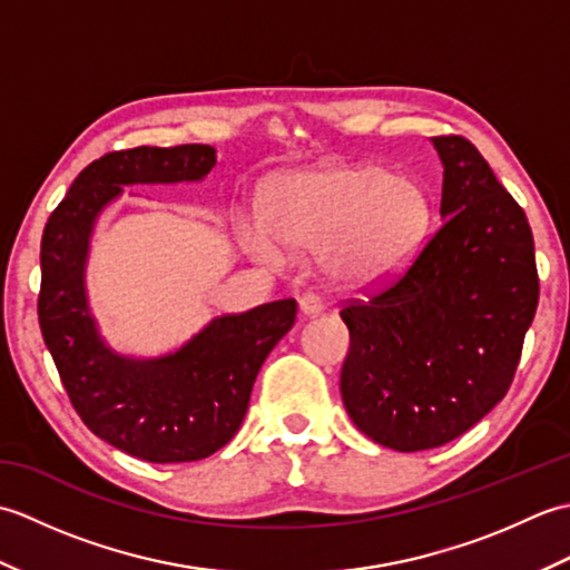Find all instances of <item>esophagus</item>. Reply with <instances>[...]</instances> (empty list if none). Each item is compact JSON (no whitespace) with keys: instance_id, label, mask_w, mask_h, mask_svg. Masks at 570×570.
<instances>
[{"instance_id":"esophagus-1","label":"esophagus","mask_w":570,"mask_h":570,"mask_svg":"<svg viewBox=\"0 0 570 570\" xmlns=\"http://www.w3.org/2000/svg\"><path fill=\"white\" fill-rule=\"evenodd\" d=\"M298 311H301V316H304V318L318 316V313L323 311V301H321V296H316V294H306L304 298L298 301Z\"/></svg>"}]
</instances>
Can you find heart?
<instances>
[{
	"label": "heart",
	"mask_w": 570,
	"mask_h": 570,
	"mask_svg": "<svg viewBox=\"0 0 570 570\" xmlns=\"http://www.w3.org/2000/svg\"><path fill=\"white\" fill-rule=\"evenodd\" d=\"M431 220L429 193L382 166L333 164L284 178L269 213L242 227V242L269 264L286 245L318 249L323 272L343 286H370L394 274Z\"/></svg>",
	"instance_id": "heart-1"
}]
</instances>
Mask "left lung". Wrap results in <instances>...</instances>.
<instances>
[{
    "label": "left lung",
    "instance_id": "1",
    "mask_svg": "<svg viewBox=\"0 0 570 570\" xmlns=\"http://www.w3.org/2000/svg\"><path fill=\"white\" fill-rule=\"evenodd\" d=\"M431 141L443 225L394 282L341 311L343 404L367 439L402 453L458 439L502 402L539 304L524 210L465 137Z\"/></svg>",
    "mask_w": 570,
    "mask_h": 570
}]
</instances>
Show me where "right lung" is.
<instances>
[{
  "label": "right lung",
  "mask_w": 570,
  "mask_h": 570,
  "mask_svg": "<svg viewBox=\"0 0 570 570\" xmlns=\"http://www.w3.org/2000/svg\"><path fill=\"white\" fill-rule=\"evenodd\" d=\"M215 166L208 144L137 147L82 168L41 239L39 325L72 409L98 439L149 463L203 460L233 439L257 372L292 331L296 301H272L213 318L161 357L119 355L95 323L85 264L95 220L122 186L203 180Z\"/></svg>",
  "instance_id": "right-lung-1"
}]
</instances>
